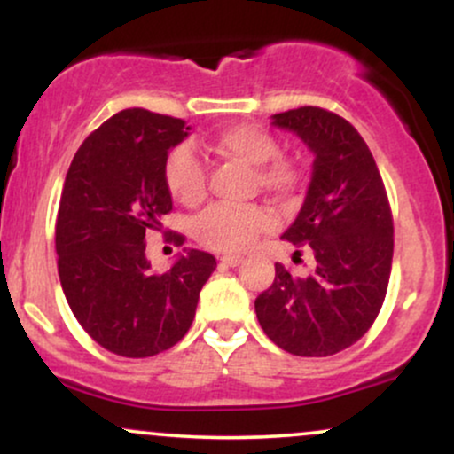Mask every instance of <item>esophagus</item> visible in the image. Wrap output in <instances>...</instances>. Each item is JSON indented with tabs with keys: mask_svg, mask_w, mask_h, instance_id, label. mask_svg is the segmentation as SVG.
<instances>
[{
	"mask_svg": "<svg viewBox=\"0 0 454 454\" xmlns=\"http://www.w3.org/2000/svg\"><path fill=\"white\" fill-rule=\"evenodd\" d=\"M241 256H239V254H226V256H222L220 258V262L223 264V267H237L239 262H241Z\"/></svg>",
	"mask_w": 454,
	"mask_h": 454,
	"instance_id": "1",
	"label": "esophagus"
}]
</instances>
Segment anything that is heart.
Segmentation results:
<instances>
[{
  "label": "heart",
  "mask_w": 454,
  "mask_h": 454,
  "mask_svg": "<svg viewBox=\"0 0 454 454\" xmlns=\"http://www.w3.org/2000/svg\"><path fill=\"white\" fill-rule=\"evenodd\" d=\"M209 147L222 158L254 166L252 185L281 200H290L303 185L299 161L279 153V143L269 129L252 123L222 128ZM166 190L184 207H196L207 196V170L187 145H179L164 161ZM273 226V215L260 205H213L194 222L196 241L215 252H241L260 232Z\"/></svg>",
  "instance_id": "b5f03b06"
}]
</instances>
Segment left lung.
<instances>
[{"instance_id":"left-lung-1","label":"left lung","mask_w":454,"mask_h":454,"mask_svg":"<svg viewBox=\"0 0 454 454\" xmlns=\"http://www.w3.org/2000/svg\"><path fill=\"white\" fill-rule=\"evenodd\" d=\"M314 151L303 209L281 239L314 267L293 275L275 262V279L256 299L262 331L294 356H331L372 328L393 264V213L367 143L350 121L320 106L273 114Z\"/></svg>"}]
</instances>
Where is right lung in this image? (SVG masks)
<instances>
[{"instance_id": "right-lung-1", "label": "right lung", "mask_w": 454, "mask_h": 454, "mask_svg": "<svg viewBox=\"0 0 454 454\" xmlns=\"http://www.w3.org/2000/svg\"><path fill=\"white\" fill-rule=\"evenodd\" d=\"M187 129L184 119L126 108L85 138L66 175L55 223L61 288L87 335L119 356H155L184 340L217 267L211 254L185 249L155 275L145 256V239L173 211L164 161Z\"/></svg>"}]
</instances>
